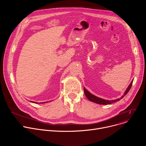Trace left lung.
<instances>
[{
	"mask_svg": "<svg viewBox=\"0 0 146 146\" xmlns=\"http://www.w3.org/2000/svg\"><path fill=\"white\" fill-rule=\"evenodd\" d=\"M132 82H133V80L131 82L130 85L128 86V88L127 89L126 91L125 92L123 96H121V98H118L117 99H115V100H105L103 99H102V98H98L94 95H92V94H91L90 92H88L85 88H84V93H85V95L86 96V97L91 102H94V103H98V104H100V105H110V104L111 103H113L114 102H116L117 101H119L120 99H121L122 98H123V96L125 95H126L127 94V93L129 91L131 87H132Z\"/></svg>",
	"mask_w": 146,
	"mask_h": 146,
	"instance_id": "left-lung-1",
	"label": "left lung"
}]
</instances>
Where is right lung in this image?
Listing matches in <instances>:
<instances>
[{
    "label": "right lung",
    "mask_w": 146,
    "mask_h": 146,
    "mask_svg": "<svg viewBox=\"0 0 146 146\" xmlns=\"http://www.w3.org/2000/svg\"><path fill=\"white\" fill-rule=\"evenodd\" d=\"M31 102H33V103H38L37 102H32V101ZM45 103V102H43V103ZM42 103V102H41V103Z\"/></svg>",
    "instance_id": "right-lung-1"
}]
</instances>
